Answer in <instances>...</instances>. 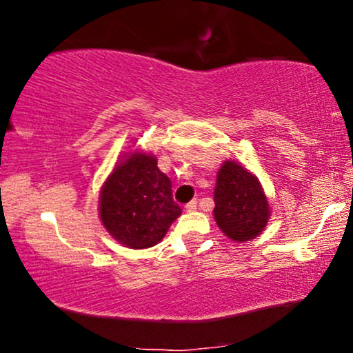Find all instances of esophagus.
I'll list each match as a JSON object with an SVG mask.
<instances>
[{
	"instance_id": "esophagus-1",
	"label": "esophagus",
	"mask_w": 353,
	"mask_h": 353,
	"mask_svg": "<svg viewBox=\"0 0 353 353\" xmlns=\"http://www.w3.org/2000/svg\"><path fill=\"white\" fill-rule=\"evenodd\" d=\"M197 209V201L196 199H192L190 202H188V204H185V210H196Z\"/></svg>"
}]
</instances>
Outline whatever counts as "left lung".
<instances>
[{"instance_id": "1", "label": "left lung", "mask_w": 353, "mask_h": 353, "mask_svg": "<svg viewBox=\"0 0 353 353\" xmlns=\"http://www.w3.org/2000/svg\"><path fill=\"white\" fill-rule=\"evenodd\" d=\"M214 219L225 236L244 242L257 237L269 221V202L261 182L244 165L225 161L214 189Z\"/></svg>"}]
</instances>
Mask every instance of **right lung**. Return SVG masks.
I'll return each mask as SVG.
<instances>
[{
  "mask_svg": "<svg viewBox=\"0 0 353 353\" xmlns=\"http://www.w3.org/2000/svg\"><path fill=\"white\" fill-rule=\"evenodd\" d=\"M103 225L117 242L148 249L163 241L181 216L172 199L171 179L157 168L151 154L136 152L117 164L99 197Z\"/></svg>",
  "mask_w": 353,
  "mask_h": 353,
  "instance_id": "right-lung-1",
  "label": "right lung"
}]
</instances>
